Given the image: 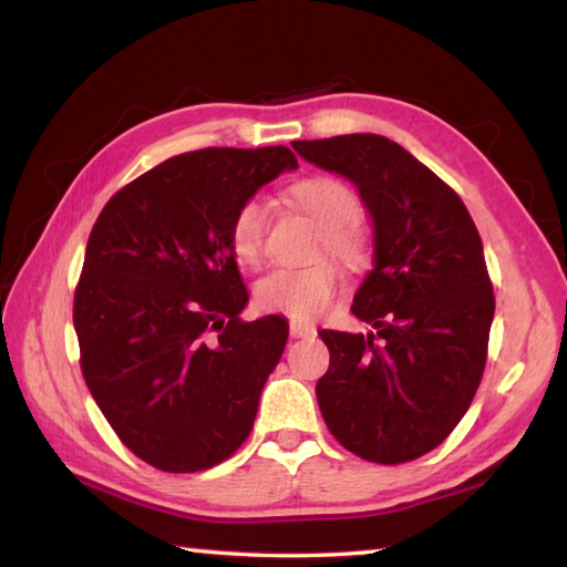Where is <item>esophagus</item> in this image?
<instances>
[{"label": "esophagus", "mask_w": 567, "mask_h": 567, "mask_svg": "<svg viewBox=\"0 0 567 567\" xmlns=\"http://www.w3.org/2000/svg\"><path fill=\"white\" fill-rule=\"evenodd\" d=\"M289 331L293 339H311V336H316V329L309 323H299V321H291L289 323Z\"/></svg>", "instance_id": "obj_1"}]
</instances>
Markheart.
I'll use <instances>...</instances> for the list:
<instances>
[{"label": "heart", "mask_w": 567, "mask_h": 567, "mask_svg": "<svg viewBox=\"0 0 567 567\" xmlns=\"http://www.w3.org/2000/svg\"><path fill=\"white\" fill-rule=\"evenodd\" d=\"M289 202L311 218L319 228L316 256H331L351 271H361L371 258L369 234L359 224L361 198L343 178L313 174L289 186ZM266 206L258 198H248L236 208L228 224V246L234 258L246 268L264 261ZM341 274L329 258H319L303 268H278L256 284V303L264 311L286 313L296 321H313L336 299Z\"/></svg>", "instance_id": "heart-1"}]
</instances>
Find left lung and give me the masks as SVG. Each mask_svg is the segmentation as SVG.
<instances>
[{
	"label": "left lung",
	"mask_w": 567,
	"mask_h": 567,
	"mask_svg": "<svg viewBox=\"0 0 567 567\" xmlns=\"http://www.w3.org/2000/svg\"><path fill=\"white\" fill-rule=\"evenodd\" d=\"M351 178L373 216V271L351 313L375 333L323 329L326 425L363 461L399 465L449 439L478 391L495 313L481 234L461 196L401 144L343 134L291 144Z\"/></svg>",
	"instance_id": "1"
}]
</instances>
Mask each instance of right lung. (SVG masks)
I'll list each match as a JSON object with an SVG mask.
<instances>
[{
	"label": "right lung",
	"instance_id": "add662e5",
	"mask_svg": "<svg viewBox=\"0 0 567 567\" xmlns=\"http://www.w3.org/2000/svg\"><path fill=\"white\" fill-rule=\"evenodd\" d=\"M291 148L208 146L166 158L109 198L74 291L79 365L128 451L196 473L238 451L281 359V316L241 321L248 291L228 246L236 208Z\"/></svg>",
	"mask_w": 567,
	"mask_h": 567
}]
</instances>
